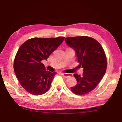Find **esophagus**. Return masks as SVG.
<instances>
[{
  "mask_svg": "<svg viewBox=\"0 0 122 122\" xmlns=\"http://www.w3.org/2000/svg\"><path fill=\"white\" fill-rule=\"evenodd\" d=\"M62 75L65 78H67L69 77H71V76H72L71 74H67V73H61Z\"/></svg>",
  "mask_w": 122,
  "mask_h": 122,
  "instance_id": "34e87169",
  "label": "esophagus"
}]
</instances>
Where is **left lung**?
Instances as JSON below:
<instances>
[{"instance_id":"1","label":"left lung","mask_w":122,"mask_h":122,"mask_svg":"<svg viewBox=\"0 0 122 122\" xmlns=\"http://www.w3.org/2000/svg\"><path fill=\"white\" fill-rule=\"evenodd\" d=\"M65 40L75 51L78 66L83 69L82 75H74L77 84L71 90L78 95L88 94L96 87L106 72L107 61L104 49L97 41L90 37H69Z\"/></svg>"}]
</instances>
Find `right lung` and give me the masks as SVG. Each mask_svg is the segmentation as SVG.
Masks as SVG:
<instances>
[{"label": "right lung", "instance_id": "obj_1", "mask_svg": "<svg viewBox=\"0 0 122 122\" xmlns=\"http://www.w3.org/2000/svg\"><path fill=\"white\" fill-rule=\"evenodd\" d=\"M65 39L33 38L21 45L14 61V70L21 86L29 93L40 95L48 92L56 73L46 71L42 61L47 60Z\"/></svg>", "mask_w": 122, "mask_h": 122}]
</instances>
